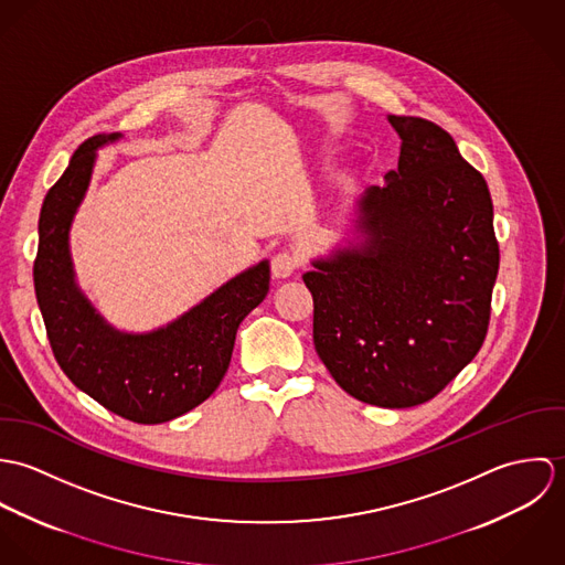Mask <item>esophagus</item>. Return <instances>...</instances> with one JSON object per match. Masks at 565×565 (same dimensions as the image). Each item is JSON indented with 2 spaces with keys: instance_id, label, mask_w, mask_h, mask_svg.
Listing matches in <instances>:
<instances>
[{
  "instance_id": "obj_1",
  "label": "esophagus",
  "mask_w": 565,
  "mask_h": 565,
  "mask_svg": "<svg viewBox=\"0 0 565 565\" xmlns=\"http://www.w3.org/2000/svg\"><path fill=\"white\" fill-rule=\"evenodd\" d=\"M300 267V256L291 249H280L271 258V274L276 278H287Z\"/></svg>"
}]
</instances>
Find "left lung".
Here are the masks:
<instances>
[{
	"mask_svg": "<svg viewBox=\"0 0 565 565\" xmlns=\"http://www.w3.org/2000/svg\"><path fill=\"white\" fill-rule=\"evenodd\" d=\"M398 169L359 202L361 242L313 260V343L352 398H435L481 350L500 252L483 175L422 117H387Z\"/></svg>",
	"mask_w": 565,
	"mask_h": 565,
	"instance_id": "1",
	"label": "left lung"
}]
</instances>
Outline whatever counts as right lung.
<instances>
[{"instance_id":"add662e5","label":"right lung","mask_w":565,"mask_h":565,"mask_svg":"<svg viewBox=\"0 0 565 565\" xmlns=\"http://www.w3.org/2000/svg\"><path fill=\"white\" fill-rule=\"evenodd\" d=\"M119 137L86 139L47 191L39 217L34 291L52 352L67 379L130 422L162 424L220 387L239 323L269 291V263L245 269L157 330L135 334L106 322L76 285L70 228L88 189L97 148Z\"/></svg>"}]
</instances>
